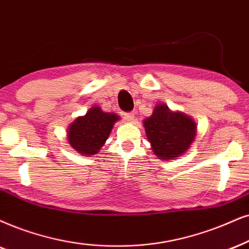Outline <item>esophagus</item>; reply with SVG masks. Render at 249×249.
I'll list each match as a JSON object with an SVG mask.
<instances>
[{
    "label": "esophagus",
    "instance_id": "1",
    "mask_svg": "<svg viewBox=\"0 0 249 249\" xmlns=\"http://www.w3.org/2000/svg\"><path fill=\"white\" fill-rule=\"evenodd\" d=\"M134 116V112H126V114H124V118L126 122H133Z\"/></svg>",
    "mask_w": 249,
    "mask_h": 249
}]
</instances>
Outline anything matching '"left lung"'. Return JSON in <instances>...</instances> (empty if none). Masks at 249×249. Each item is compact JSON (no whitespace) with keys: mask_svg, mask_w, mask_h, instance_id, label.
Returning a JSON list of instances; mask_svg holds the SVG:
<instances>
[{"mask_svg":"<svg viewBox=\"0 0 249 249\" xmlns=\"http://www.w3.org/2000/svg\"><path fill=\"white\" fill-rule=\"evenodd\" d=\"M142 124L154 154L163 161L184 155L196 137L194 119L178 110L172 111L164 103L156 105Z\"/></svg>","mask_w":249,"mask_h":249,"instance_id":"left-lung-1","label":"left lung"}]
</instances>
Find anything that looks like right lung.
<instances>
[{
	"label": "right lung",
	"instance_id": "right-lung-1",
	"mask_svg": "<svg viewBox=\"0 0 249 249\" xmlns=\"http://www.w3.org/2000/svg\"><path fill=\"white\" fill-rule=\"evenodd\" d=\"M118 121L121 117L115 112H105L99 106H93L86 115L79 116L69 125V144L83 156L95 155L105 146Z\"/></svg>",
	"mask_w": 249,
	"mask_h": 249
}]
</instances>
